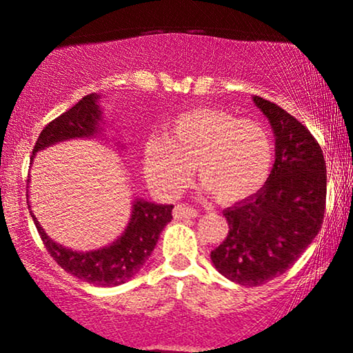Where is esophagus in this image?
<instances>
[{
    "instance_id": "obj_1",
    "label": "esophagus",
    "mask_w": 353,
    "mask_h": 353,
    "mask_svg": "<svg viewBox=\"0 0 353 353\" xmlns=\"http://www.w3.org/2000/svg\"><path fill=\"white\" fill-rule=\"evenodd\" d=\"M197 212L194 207L192 205H188V204H178L175 209H173V215H175V219H194L197 216Z\"/></svg>"
}]
</instances>
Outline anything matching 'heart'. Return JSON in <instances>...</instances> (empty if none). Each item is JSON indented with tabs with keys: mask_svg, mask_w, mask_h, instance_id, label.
I'll use <instances>...</instances> for the list:
<instances>
[{
	"mask_svg": "<svg viewBox=\"0 0 353 353\" xmlns=\"http://www.w3.org/2000/svg\"><path fill=\"white\" fill-rule=\"evenodd\" d=\"M148 180L165 194L190 183L192 167L220 201L244 199L267 181L274 161V143L257 120L238 119L226 110L197 108L176 115L165 137L144 143Z\"/></svg>",
	"mask_w": 353,
	"mask_h": 353,
	"instance_id": "1",
	"label": "heart"
}]
</instances>
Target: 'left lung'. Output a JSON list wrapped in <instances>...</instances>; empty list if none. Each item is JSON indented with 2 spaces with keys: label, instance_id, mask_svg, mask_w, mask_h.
I'll return each mask as SVG.
<instances>
[{
  "label": "left lung",
  "instance_id": "obj_1",
  "mask_svg": "<svg viewBox=\"0 0 353 353\" xmlns=\"http://www.w3.org/2000/svg\"><path fill=\"white\" fill-rule=\"evenodd\" d=\"M276 146L274 163L260 191L223 210L228 234L210 259L241 286H260L296 263L321 230L326 207V163L307 127L260 96Z\"/></svg>",
  "mask_w": 353,
  "mask_h": 353
}]
</instances>
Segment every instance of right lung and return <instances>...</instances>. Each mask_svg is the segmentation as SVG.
Masks as SVG:
<instances>
[{
    "label": "right lung",
    "mask_w": 353,
    "mask_h": 353,
    "mask_svg": "<svg viewBox=\"0 0 353 353\" xmlns=\"http://www.w3.org/2000/svg\"><path fill=\"white\" fill-rule=\"evenodd\" d=\"M98 98L99 96L96 94L85 96L74 108L48 123L37 139L33 154L64 139L88 138L98 133V122L101 120ZM172 209L173 205L137 199L133 202L132 219L123 234L108 248L91 252H75L56 244L48 238L35 216H32L46 250L67 273L90 284L119 286L134 276L151 255L162 230L173 219Z\"/></svg>",
    "instance_id": "right-lung-1"
}]
</instances>
